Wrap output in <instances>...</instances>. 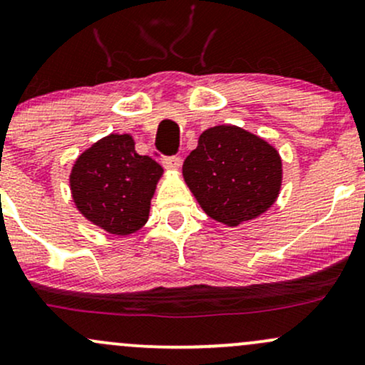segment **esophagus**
<instances>
[{
    "label": "esophagus",
    "mask_w": 365,
    "mask_h": 365,
    "mask_svg": "<svg viewBox=\"0 0 365 365\" xmlns=\"http://www.w3.org/2000/svg\"><path fill=\"white\" fill-rule=\"evenodd\" d=\"M181 157L178 155H173V157H167L164 160V167L167 170H173V173H175V170H179V167H181Z\"/></svg>",
    "instance_id": "34e87169"
}]
</instances>
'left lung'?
I'll list each match as a JSON object with an SVG mask.
<instances>
[{
	"label": "left lung",
	"mask_w": 365,
	"mask_h": 365,
	"mask_svg": "<svg viewBox=\"0 0 365 365\" xmlns=\"http://www.w3.org/2000/svg\"><path fill=\"white\" fill-rule=\"evenodd\" d=\"M182 178L198 205L227 227H237L267 213L284 181L278 150L255 133L218 124L200 135L187 155Z\"/></svg>",
	"instance_id": "1"
}]
</instances>
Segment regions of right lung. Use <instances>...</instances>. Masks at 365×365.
Wrapping results in <instances>:
<instances>
[{
	"mask_svg": "<svg viewBox=\"0 0 365 365\" xmlns=\"http://www.w3.org/2000/svg\"><path fill=\"white\" fill-rule=\"evenodd\" d=\"M164 169L135 150L128 133H110L76 157L70 173L73 203L90 224L128 237L148 222Z\"/></svg>",
	"mask_w": 365,
	"mask_h": 365,
	"instance_id": "obj_1",
	"label": "right lung"
}]
</instances>
